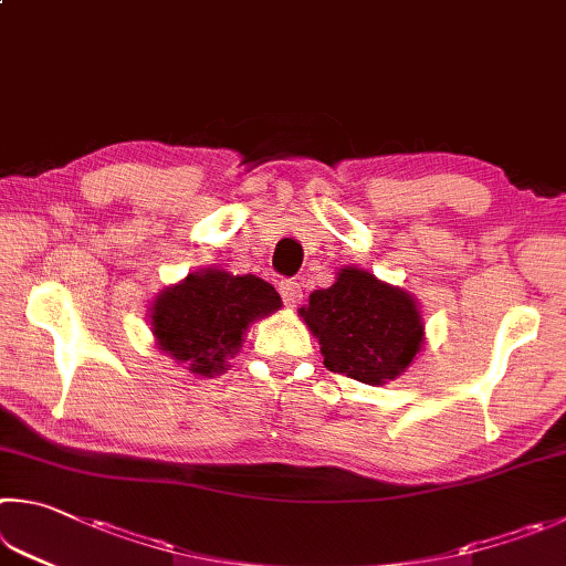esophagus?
<instances>
[{"label": "esophagus", "mask_w": 566, "mask_h": 566, "mask_svg": "<svg viewBox=\"0 0 566 566\" xmlns=\"http://www.w3.org/2000/svg\"><path fill=\"white\" fill-rule=\"evenodd\" d=\"M280 292H282V300H284L286 306H296L302 302V282L284 280L282 286H280Z\"/></svg>", "instance_id": "esophagus-1"}]
</instances>
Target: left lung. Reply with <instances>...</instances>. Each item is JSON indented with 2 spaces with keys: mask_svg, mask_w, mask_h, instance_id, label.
<instances>
[{
  "mask_svg": "<svg viewBox=\"0 0 566 566\" xmlns=\"http://www.w3.org/2000/svg\"><path fill=\"white\" fill-rule=\"evenodd\" d=\"M328 371L368 386L394 381L420 354L426 324L410 292L361 266H342L328 290H314L300 310Z\"/></svg>",
  "mask_w": 566,
  "mask_h": 566,
  "instance_id": "obj_1",
  "label": "left lung"
}]
</instances>
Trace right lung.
Segmentation results:
<instances>
[{"label":"right lung","instance_id":"1","mask_svg":"<svg viewBox=\"0 0 566 566\" xmlns=\"http://www.w3.org/2000/svg\"><path fill=\"white\" fill-rule=\"evenodd\" d=\"M280 306V294L260 276L205 266L160 290L148 316L160 354L195 376L212 378L228 371V358L240 354L256 318Z\"/></svg>","mask_w":566,"mask_h":566}]
</instances>
